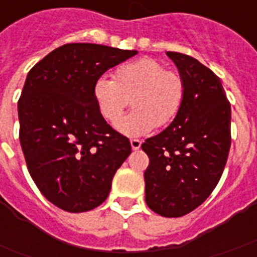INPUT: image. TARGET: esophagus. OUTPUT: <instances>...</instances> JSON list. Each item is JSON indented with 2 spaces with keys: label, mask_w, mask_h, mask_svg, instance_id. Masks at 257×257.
Instances as JSON below:
<instances>
[{
  "label": "esophagus",
  "mask_w": 257,
  "mask_h": 257,
  "mask_svg": "<svg viewBox=\"0 0 257 257\" xmlns=\"http://www.w3.org/2000/svg\"><path fill=\"white\" fill-rule=\"evenodd\" d=\"M131 146H132V150H139L142 142L139 139H131Z\"/></svg>",
  "instance_id": "esophagus-1"
}]
</instances>
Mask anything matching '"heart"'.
<instances>
[{
  "label": "heart",
  "instance_id": "b5f03b06",
  "mask_svg": "<svg viewBox=\"0 0 257 257\" xmlns=\"http://www.w3.org/2000/svg\"><path fill=\"white\" fill-rule=\"evenodd\" d=\"M183 77L167 70L156 59L142 58L122 64L114 71L112 81L100 77L95 81L92 95L97 111L107 122H117L128 107L134 111L117 123L119 132L139 136L156 126L172 122L184 100Z\"/></svg>",
  "mask_w": 257,
  "mask_h": 257
}]
</instances>
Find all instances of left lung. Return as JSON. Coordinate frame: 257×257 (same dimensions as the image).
Masks as SVG:
<instances>
[{
    "instance_id": "1",
    "label": "left lung",
    "mask_w": 257,
    "mask_h": 257,
    "mask_svg": "<svg viewBox=\"0 0 257 257\" xmlns=\"http://www.w3.org/2000/svg\"><path fill=\"white\" fill-rule=\"evenodd\" d=\"M183 77L184 100L172 123L145 140L146 204L165 217L198 208L219 183L231 146V106L220 78L197 59L168 52Z\"/></svg>"
}]
</instances>
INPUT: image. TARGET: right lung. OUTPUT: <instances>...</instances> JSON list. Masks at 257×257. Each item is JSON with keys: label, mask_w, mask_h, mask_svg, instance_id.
<instances>
[{"label": "right lung", "mask_w": 257, "mask_h": 257, "mask_svg": "<svg viewBox=\"0 0 257 257\" xmlns=\"http://www.w3.org/2000/svg\"><path fill=\"white\" fill-rule=\"evenodd\" d=\"M136 51L66 44L31 68L18 101L19 139L42 195L67 212H86L108 197L131 143L101 117L92 88Z\"/></svg>", "instance_id": "obj_1"}]
</instances>
